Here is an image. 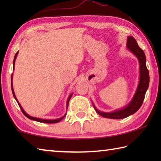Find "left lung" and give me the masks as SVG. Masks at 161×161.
<instances>
[{
	"mask_svg": "<svg viewBox=\"0 0 161 161\" xmlns=\"http://www.w3.org/2000/svg\"><path fill=\"white\" fill-rule=\"evenodd\" d=\"M126 47L130 53L134 54L139 62V81H138L137 88L131 100L123 108L111 111V112H103V111L98 110L94 103L92 102L93 107L97 114L104 118L121 119L135 114L142 105L146 92L148 90L150 79L148 70L146 67L145 53L143 50L139 47L135 38L132 36H128Z\"/></svg>",
	"mask_w": 161,
	"mask_h": 161,
	"instance_id": "left-lung-1",
	"label": "left lung"
}]
</instances>
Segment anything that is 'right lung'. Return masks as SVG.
<instances>
[{
    "instance_id": "1",
    "label": "right lung",
    "mask_w": 161,
    "mask_h": 161,
    "mask_svg": "<svg viewBox=\"0 0 161 161\" xmlns=\"http://www.w3.org/2000/svg\"><path fill=\"white\" fill-rule=\"evenodd\" d=\"M18 52L17 53L15 54V55L14 57V59H13V71H14V68H15V59H16V58H17L18 56ZM13 74H12V76H11V89H12V92H13V97H14L15 99L16 100V102H18L19 107H20V109L22 111V112L23 113L24 115H25L27 118H28L29 119L31 120H33V121H38V122H41V123H46V124H55V123H58V122H59L60 121H62V119H63L64 118V116H66L67 114V111L66 113L64 114V116H62V117H60V118L59 119H40V118H36V117H33V116H30L29 114H27L25 111H24V109L23 108V107H21V105L20 104V103H19V102L17 99V98H16L15 97V92H14V90H13ZM73 93L71 94L69 97H68V99L67 100V108H68V103H69V99H71V97H72Z\"/></svg>"
}]
</instances>
